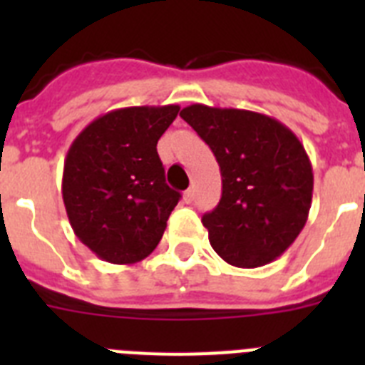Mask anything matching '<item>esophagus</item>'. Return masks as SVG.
<instances>
[{
	"mask_svg": "<svg viewBox=\"0 0 365 365\" xmlns=\"http://www.w3.org/2000/svg\"><path fill=\"white\" fill-rule=\"evenodd\" d=\"M193 199H195V190L188 188L185 192V202H188V205H190V202H193Z\"/></svg>",
	"mask_w": 365,
	"mask_h": 365,
	"instance_id": "esophagus-1",
	"label": "esophagus"
}]
</instances>
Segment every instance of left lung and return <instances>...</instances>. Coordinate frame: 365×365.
<instances>
[{
    "label": "left lung",
    "instance_id": "1",
    "mask_svg": "<svg viewBox=\"0 0 365 365\" xmlns=\"http://www.w3.org/2000/svg\"><path fill=\"white\" fill-rule=\"evenodd\" d=\"M180 117L221 168V201L202 215L212 248L240 269L282 256L305 227L312 201V166L299 138L247 109L192 104Z\"/></svg>",
    "mask_w": 365,
    "mask_h": 365
}]
</instances>
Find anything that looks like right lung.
<instances>
[{"label": "right lung", "mask_w": 365, "mask_h": 365, "mask_svg": "<svg viewBox=\"0 0 365 365\" xmlns=\"http://www.w3.org/2000/svg\"><path fill=\"white\" fill-rule=\"evenodd\" d=\"M179 106H135L86 125L63 163L62 197L74 234L100 259L131 265L155 250L180 199L157 143Z\"/></svg>", "instance_id": "1"}]
</instances>
